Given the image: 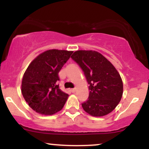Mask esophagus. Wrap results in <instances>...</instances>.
I'll list each match as a JSON object with an SVG mask.
<instances>
[{"label":"esophagus","mask_w":149,"mask_h":149,"mask_svg":"<svg viewBox=\"0 0 149 149\" xmlns=\"http://www.w3.org/2000/svg\"><path fill=\"white\" fill-rule=\"evenodd\" d=\"M71 91L73 93H74V92H76V88H73V89H71Z\"/></svg>","instance_id":"1"}]
</instances>
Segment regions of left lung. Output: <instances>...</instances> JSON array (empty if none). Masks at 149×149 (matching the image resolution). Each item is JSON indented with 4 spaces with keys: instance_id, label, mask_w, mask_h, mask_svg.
<instances>
[{
    "instance_id": "obj_1",
    "label": "left lung",
    "mask_w": 149,
    "mask_h": 149,
    "mask_svg": "<svg viewBox=\"0 0 149 149\" xmlns=\"http://www.w3.org/2000/svg\"><path fill=\"white\" fill-rule=\"evenodd\" d=\"M84 72L90 90L88 100L82 104L83 109L92 116L109 114L122 98L123 85L113 65L100 52L78 50L71 56Z\"/></svg>"
}]
</instances>
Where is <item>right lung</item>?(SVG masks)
Segmentation results:
<instances>
[{
    "mask_svg": "<svg viewBox=\"0 0 149 149\" xmlns=\"http://www.w3.org/2000/svg\"><path fill=\"white\" fill-rule=\"evenodd\" d=\"M72 53L67 50H47L34 59L26 70L22 93L36 112L52 115L64 106L69 95L59 89L58 74Z\"/></svg>",
    "mask_w": 149,
    "mask_h": 149,
    "instance_id": "right-lung-1",
    "label": "right lung"
}]
</instances>
